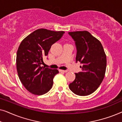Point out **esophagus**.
I'll list each match as a JSON object with an SVG mask.
<instances>
[{"label": "esophagus", "instance_id": "esophagus-1", "mask_svg": "<svg viewBox=\"0 0 122 122\" xmlns=\"http://www.w3.org/2000/svg\"><path fill=\"white\" fill-rule=\"evenodd\" d=\"M59 71H61V72L66 73V72H67L68 71H66V70H59Z\"/></svg>", "mask_w": 122, "mask_h": 122}]
</instances>
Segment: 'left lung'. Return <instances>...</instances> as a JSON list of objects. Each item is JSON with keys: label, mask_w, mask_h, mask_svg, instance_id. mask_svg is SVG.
I'll use <instances>...</instances> for the list:
<instances>
[{"label": "left lung", "mask_w": 122, "mask_h": 122, "mask_svg": "<svg viewBox=\"0 0 122 122\" xmlns=\"http://www.w3.org/2000/svg\"><path fill=\"white\" fill-rule=\"evenodd\" d=\"M75 41L76 62L79 61L81 71L76 73V79L69 85L74 94L88 96L97 89L104 79L107 58L101 43L87 31L69 32Z\"/></svg>", "instance_id": "left-lung-1"}]
</instances>
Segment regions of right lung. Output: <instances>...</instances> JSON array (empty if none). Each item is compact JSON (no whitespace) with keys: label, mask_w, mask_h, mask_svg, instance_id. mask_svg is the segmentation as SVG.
<instances>
[{"label":"right lung","mask_w":122,"mask_h":122,"mask_svg":"<svg viewBox=\"0 0 122 122\" xmlns=\"http://www.w3.org/2000/svg\"><path fill=\"white\" fill-rule=\"evenodd\" d=\"M64 31L39 29L23 40L16 53V69L24 87L35 95H43L52 87L57 69L41 66L51 46L62 37Z\"/></svg>","instance_id":"obj_1"}]
</instances>
